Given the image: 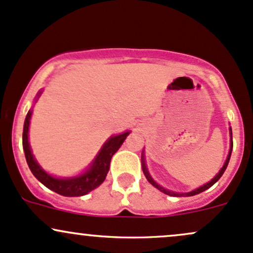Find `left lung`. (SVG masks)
I'll return each instance as SVG.
<instances>
[{"mask_svg": "<svg viewBox=\"0 0 253 253\" xmlns=\"http://www.w3.org/2000/svg\"><path fill=\"white\" fill-rule=\"evenodd\" d=\"M229 135H230V147H229V153H228L227 159H225V162H224L223 167L221 168V170L218 171V173H217V175L214 176V177L212 178V180H211L210 182H208V183L203 184V186H200L199 188L194 189V191L188 192V193H177V192L169 191V189H167V188H164V187L159 186V184L157 183V182L154 181L153 178H152V176L149 175L148 169H147V165H146V160H145V152L142 151V156H141V164H142V170H143V173H145L146 178H147V181L149 182V183L152 184V186L156 187L157 189H159V191L164 193V194L170 195V197H192V195H197V194H199V193H202V192H204V191H206V189L210 188L211 186H213V184L216 183V182L218 181L219 178H221V176L223 175L224 171H225V169H227L228 163H229L230 156H232V151H233V134H232V127H229Z\"/></svg>", "mask_w": 253, "mask_h": 253, "instance_id": "8db88e82", "label": "left lung"}]
</instances>
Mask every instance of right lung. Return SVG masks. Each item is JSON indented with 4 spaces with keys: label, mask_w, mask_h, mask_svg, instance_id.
Here are the masks:
<instances>
[{
    "label": "right lung",
    "mask_w": 253,
    "mask_h": 253,
    "mask_svg": "<svg viewBox=\"0 0 253 253\" xmlns=\"http://www.w3.org/2000/svg\"><path fill=\"white\" fill-rule=\"evenodd\" d=\"M41 94H42V90L37 93L35 102H37ZM31 116L32 108L26 115L23 130V148L24 153H25L26 162H28L31 172L34 173L35 177L41 183L44 184L47 188L51 189L53 192L64 195V197H82V195L88 194L89 192L99 187L105 181L106 176H107L112 156L123 145L124 140L130 134V131H126L123 134L116 135V136H111L108 138L99 151V153L96 154L93 162H91V164L81 175L64 178L55 177V176L50 175L47 171L43 170L41 165L37 163V160L35 159L34 154H32V149L30 147L29 143V127Z\"/></svg>",
    "instance_id": "1"
}]
</instances>
